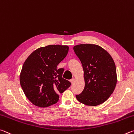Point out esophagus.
Segmentation results:
<instances>
[{"instance_id":"obj_1","label":"esophagus","mask_w":134,"mask_h":134,"mask_svg":"<svg viewBox=\"0 0 134 134\" xmlns=\"http://www.w3.org/2000/svg\"><path fill=\"white\" fill-rule=\"evenodd\" d=\"M74 81H75V78H72L71 79V80H70V82H71V83H73Z\"/></svg>"}]
</instances>
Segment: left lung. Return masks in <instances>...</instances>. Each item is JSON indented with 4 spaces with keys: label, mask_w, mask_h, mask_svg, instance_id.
<instances>
[{
    "label": "left lung",
    "mask_w": 134,
    "mask_h": 134,
    "mask_svg": "<svg viewBox=\"0 0 134 134\" xmlns=\"http://www.w3.org/2000/svg\"><path fill=\"white\" fill-rule=\"evenodd\" d=\"M84 71L85 88L77 100L89 106L104 103L113 93L117 82L116 66L107 51L97 44H81L74 47Z\"/></svg>",
    "instance_id": "left-lung-1"
}]
</instances>
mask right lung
Returning <instances> with one entry per match:
<instances>
[{
	"instance_id": "1",
	"label": "right lung",
	"mask_w": 134,
	"mask_h": 134,
	"mask_svg": "<svg viewBox=\"0 0 134 134\" xmlns=\"http://www.w3.org/2000/svg\"><path fill=\"white\" fill-rule=\"evenodd\" d=\"M66 45H48L37 49L28 56L20 74V83L26 97L37 107L56 104L59 93L71 85L62 78L64 69L57 66L66 56Z\"/></svg>"
}]
</instances>
